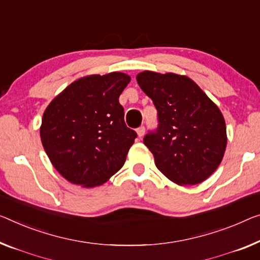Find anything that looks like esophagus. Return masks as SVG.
<instances>
[{
  "label": "esophagus",
  "mask_w": 260,
  "mask_h": 260,
  "mask_svg": "<svg viewBox=\"0 0 260 260\" xmlns=\"http://www.w3.org/2000/svg\"><path fill=\"white\" fill-rule=\"evenodd\" d=\"M137 133H138V137L141 139L143 137V134H145V126L139 127V128L137 129Z\"/></svg>",
  "instance_id": "obj_1"
}]
</instances>
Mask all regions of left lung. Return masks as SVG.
Here are the masks:
<instances>
[{"instance_id":"left-lung-1","label":"left lung","mask_w":260,"mask_h":260,"mask_svg":"<svg viewBox=\"0 0 260 260\" xmlns=\"http://www.w3.org/2000/svg\"><path fill=\"white\" fill-rule=\"evenodd\" d=\"M137 81L157 111V128L143 138L155 166L181 185L207 180L219 166L226 147L225 121L219 108L185 76L143 71Z\"/></svg>"}]
</instances>
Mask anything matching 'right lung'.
I'll use <instances>...</instances> for the list:
<instances>
[{
  "instance_id": "1",
  "label": "right lung",
  "mask_w": 260,
  "mask_h": 260,
  "mask_svg": "<svg viewBox=\"0 0 260 260\" xmlns=\"http://www.w3.org/2000/svg\"><path fill=\"white\" fill-rule=\"evenodd\" d=\"M129 81L131 77L121 72L84 77L46 107L42 145L53 167L71 183L100 185L125 164L138 137L126 126L119 103Z\"/></svg>"
}]
</instances>
